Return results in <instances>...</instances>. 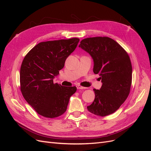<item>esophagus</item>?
I'll list each match as a JSON object with an SVG mask.
<instances>
[{"instance_id": "34e87169", "label": "esophagus", "mask_w": 151, "mask_h": 151, "mask_svg": "<svg viewBox=\"0 0 151 151\" xmlns=\"http://www.w3.org/2000/svg\"><path fill=\"white\" fill-rule=\"evenodd\" d=\"M77 88L78 89H86V88H85V87L81 86L80 85H77Z\"/></svg>"}]
</instances>
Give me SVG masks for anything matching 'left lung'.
<instances>
[{"instance_id": "1", "label": "left lung", "mask_w": 151, "mask_h": 151, "mask_svg": "<svg viewBox=\"0 0 151 151\" xmlns=\"http://www.w3.org/2000/svg\"><path fill=\"white\" fill-rule=\"evenodd\" d=\"M79 47L93 58V72L100 76L103 84L99 90L93 89L94 100L87 108L98 116L110 115L130 93L132 67L129 55L115 40L104 36L85 38Z\"/></svg>"}]
</instances>
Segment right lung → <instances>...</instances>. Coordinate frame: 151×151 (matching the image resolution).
Masks as SVG:
<instances>
[{"label":"right lung","instance_id":"add662e5","mask_svg":"<svg viewBox=\"0 0 151 151\" xmlns=\"http://www.w3.org/2000/svg\"><path fill=\"white\" fill-rule=\"evenodd\" d=\"M77 38L41 42L27 53L20 70L21 91L26 101L39 115L56 118L67 110L76 86L53 83L67 58L74 51Z\"/></svg>","mask_w":151,"mask_h":151}]
</instances>
